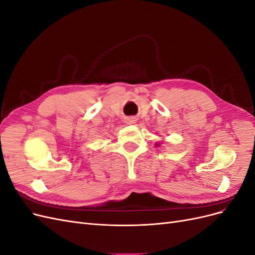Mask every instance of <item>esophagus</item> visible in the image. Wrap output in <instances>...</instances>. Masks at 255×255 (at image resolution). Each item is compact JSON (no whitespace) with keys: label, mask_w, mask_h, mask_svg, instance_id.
Wrapping results in <instances>:
<instances>
[{"label":"esophagus","mask_w":255,"mask_h":255,"mask_svg":"<svg viewBox=\"0 0 255 255\" xmlns=\"http://www.w3.org/2000/svg\"><path fill=\"white\" fill-rule=\"evenodd\" d=\"M133 121H134V120H132V121H130V122H132V123H133Z\"/></svg>","instance_id":"34e87169"}]
</instances>
